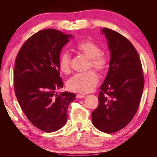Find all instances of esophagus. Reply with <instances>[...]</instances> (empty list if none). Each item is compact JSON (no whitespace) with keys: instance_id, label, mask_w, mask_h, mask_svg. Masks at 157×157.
<instances>
[{"instance_id":"esophagus-1","label":"esophagus","mask_w":157,"mask_h":157,"mask_svg":"<svg viewBox=\"0 0 157 157\" xmlns=\"http://www.w3.org/2000/svg\"><path fill=\"white\" fill-rule=\"evenodd\" d=\"M86 96L84 94H77L76 95V98H85Z\"/></svg>"}]
</instances>
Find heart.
<instances>
[{"instance_id": "b5f03b06", "label": "heart", "mask_w": 157, "mask_h": 157, "mask_svg": "<svg viewBox=\"0 0 157 157\" xmlns=\"http://www.w3.org/2000/svg\"><path fill=\"white\" fill-rule=\"evenodd\" d=\"M75 48L90 59V67H93L99 72H103L107 67V61L102 53L101 47L91 40H84L78 43ZM71 55L63 52L59 60L60 71L68 74L71 71ZM98 82V75L94 71L86 73H78L71 77L67 82V87L71 92L86 94L92 92Z\"/></svg>"}]
</instances>
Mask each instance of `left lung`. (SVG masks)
I'll use <instances>...</instances> for the list:
<instances>
[{
	"instance_id": "1",
	"label": "left lung",
	"mask_w": 157,
	"mask_h": 157,
	"mask_svg": "<svg viewBox=\"0 0 157 157\" xmlns=\"http://www.w3.org/2000/svg\"><path fill=\"white\" fill-rule=\"evenodd\" d=\"M101 32L107 40L111 60L92 121L100 131L111 134L125 128L134 118L144 79L138 53L132 43L111 29L105 28Z\"/></svg>"
}]
</instances>
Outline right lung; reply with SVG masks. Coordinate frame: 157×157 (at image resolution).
I'll list each match as a JSON object with an SVG mask.
<instances>
[{
	"instance_id": "right-lung-1",
	"label": "right lung",
	"mask_w": 157,
	"mask_h": 157,
	"mask_svg": "<svg viewBox=\"0 0 157 157\" xmlns=\"http://www.w3.org/2000/svg\"><path fill=\"white\" fill-rule=\"evenodd\" d=\"M73 36L54 29L39 31L28 38L15 60L14 89L28 120L46 132H56L67 119V109L74 93L55 90L63 88L59 60L61 50Z\"/></svg>"
}]
</instances>
